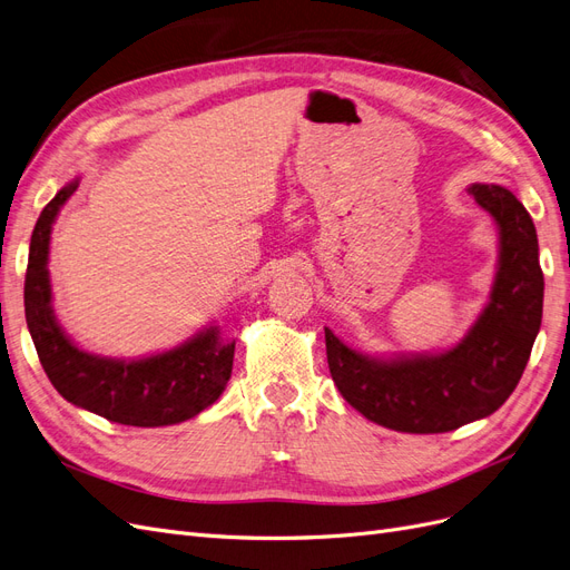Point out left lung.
<instances>
[{
    "mask_svg": "<svg viewBox=\"0 0 570 570\" xmlns=\"http://www.w3.org/2000/svg\"><path fill=\"white\" fill-rule=\"evenodd\" d=\"M469 193L499 226V268L490 304L456 347L442 354L373 358L325 327L327 368L358 413L400 433H450L485 419L519 385L540 333L544 278L538 233L507 187Z\"/></svg>",
    "mask_w": 570,
    "mask_h": 570,
    "instance_id": "obj_1",
    "label": "left lung"
}]
</instances>
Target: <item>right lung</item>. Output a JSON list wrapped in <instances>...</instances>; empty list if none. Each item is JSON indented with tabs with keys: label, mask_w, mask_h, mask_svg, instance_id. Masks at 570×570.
<instances>
[{
	"label": "right lung",
	"mask_w": 570,
	"mask_h": 570,
	"mask_svg": "<svg viewBox=\"0 0 570 570\" xmlns=\"http://www.w3.org/2000/svg\"><path fill=\"white\" fill-rule=\"evenodd\" d=\"M76 189L78 180L59 189L30 237L26 321L47 377L66 402L120 425L159 428L197 416L218 400L233 373L235 342L223 344L218 327H206L164 354L120 361L78 350L57 323L47 271L49 235L59 209Z\"/></svg>",
	"instance_id": "add662e5"
}]
</instances>
